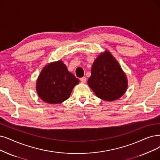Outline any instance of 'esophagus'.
<instances>
[{"mask_svg": "<svg viewBox=\"0 0 160 160\" xmlns=\"http://www.w3.org/2000/svg\"><path fill=\"white\" fill-rule=\"evenodd\" d=\"M80 81L82 82H85L87 81V78H86V77H82V78H80Z\"/></svg>", "mask_w": 160, "mask_h": 160, "instance_id": "34e87169", "label": "esophagus"}]
</instances>
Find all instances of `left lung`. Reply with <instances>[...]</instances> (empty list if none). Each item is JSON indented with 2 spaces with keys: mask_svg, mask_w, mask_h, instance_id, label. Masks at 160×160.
<instances>
[{
  "mask_svg": "<svg viewBox=\"0 0 160 160\" xmlns=\"http://www.w3.org/2000/svg\"><path fill=\"white\" fill-rule=\"evenodd\" d=\"M88 85L97 97L105 101H112L125 93L127 80L119 63L110 52L106 51L94 62Z\"/></svg>",
  "mask_w": 160,
  "mask_h": 160,
  "instance_id": "obj_1",
  "label": "left lung"
}]
</instances>
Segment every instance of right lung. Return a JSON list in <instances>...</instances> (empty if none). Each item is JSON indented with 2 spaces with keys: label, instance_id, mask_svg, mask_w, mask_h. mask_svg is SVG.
I'll return each instance as SVG.
<instances>
[{
  "label": "right lung",
  "instance_id": "right-lung-1",
  "mask_svg": "<svg viewBox=\"0 0 160 160\" xmlns=\"http://www.w3.org/2000/svg\"><path fill=\"white\" fill-rule=\"evenodd\" d=\"M79 80L68 71L62 61L44 67L37 81L40 98L49 104H60L67 100Z\"/></svg>",
  "mask_w": 160,
  "mask_h": 160
}]
</instances>
